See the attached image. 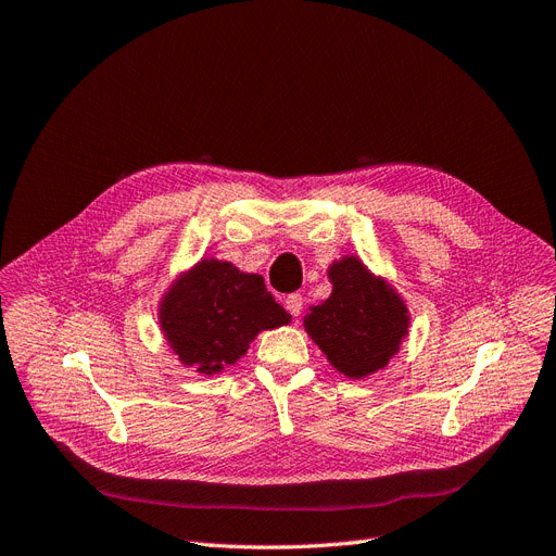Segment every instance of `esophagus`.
<instances>
[{"mask_svg":"<svg viewBox=\"0 0 556 556\" xmlns=\"http://www.w3.org/2000/svg\"><path fill=\"white\" fill-rule=\"evenodd\" d=\"M302 308H304V298H302L300 293H293V295H288V298H286V311L291 313L293 318H298V316H300Z\"/></svg>","mask_w":556,"mask_h":556,"instance_id":"esophagus-1","label":"esophagus"}]
</instances>
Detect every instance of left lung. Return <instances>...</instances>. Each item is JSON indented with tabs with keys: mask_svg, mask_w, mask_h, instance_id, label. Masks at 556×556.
<instances>
[{
	"mask_svg": "<svg viewBox=\"0 0 556 556\" xmlns=\"http://www.w3.org/2000/svg\"><path fill=\"white\" fill-rule=\"evenodd\" d=\"M331 295L311 306L304 329L329 364L350 379L383 370L400 352L412 327V313L395 288L368 270L354 254L327 268Z\"/></svg>",
	"mask_w": 556,
	"mask_h": 556,
	"instance_id": "8db88e82",
	"label": "left lung"
}]
</instances>
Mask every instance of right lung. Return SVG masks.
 Masks as SVG:
<instances>
[{
	"instance_id": "obj_1",
	"label": "right lung",
	"mask_w": 556,
	"mask_h": 556,
	"mask_svg": "<svg viewBox=\"0 0 556 556\" xmlns=\"http://www.w3.org/2000/svg\"><path fill=\"white\" fill-rule=\"evenodd\" d=\"M288 323L261 275L213 256L173 279L159 302V327L173 354L206 377L233 366L256 333Z\"/></svg>"
}]
</instances>
